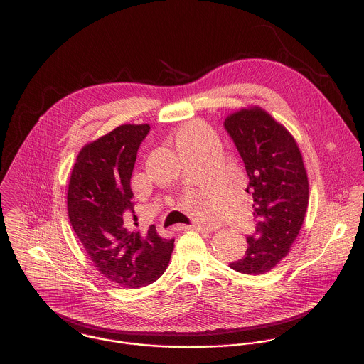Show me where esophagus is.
<instances>
[{"label":"esophagus","mask_w":364,"mask_h":364,"mask_svg":"<svg viewBox=\"0 0 364 364\" xmlns=\"http://www.w3.org/2000/svg\"><path fill=\"white\" fill-rule=\"evenodd\" d=\"M176 230H196V231H203V230H208V227L200 225V224H189V225H176Z\"/></svg>","instance_id":"obj_1"}]
</instances>
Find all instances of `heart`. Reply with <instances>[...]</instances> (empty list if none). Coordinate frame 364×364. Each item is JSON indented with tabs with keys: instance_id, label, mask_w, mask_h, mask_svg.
Instances as JSON below:
<instances>
[{
	"instance_id": "b5f03b06",
	"label": "heart",
	"mask_w": 364,
	"mask_h": 364,
	"mask_svg": "<svg viewBox=\"0 0 364 364\" xmlns=\"http://www.w3.org/2000/svg\"><path fill=\"white\" fill-rule=\"evenodd\" d=\"M188 129H189V127H188ZM188 129H185V130H188ZM185 130H183V132H185Z\"/></svg>"
}]
</instances>
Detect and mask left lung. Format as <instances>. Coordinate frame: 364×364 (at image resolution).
Here are the masks:
<instances>
[{
    "label": "left lung",
    "mask_w": 364,
    "mask_h": 364,
    "mask_svg": "<svg viewBox=\"0 0 364 364\" xmlns=\"http://www.w3.org/2000/svg\"><path fill=\"white\" fill-rule=\"evenodd\" d=\"M224 129L245 164L258 221L245 255L230 267L263 274L289 254L300 232L309 208L307 172L294 137L258 106L230 114Z\"/></svg>",
    "instance_id": "1"
}]
</instances>
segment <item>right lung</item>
Masks as SVG:
<instances>
[{
    "label": "right lung",
    "instance_id": "add662e5",
    "mask_svg": "<svg viewBox=\"0 0 364 364\" xmlns=\"http://www.w3.org/2000/svg\"><path fill=\"white\" fill-rule=\"evenodd\" d=\"M149 132V124H122L82 147L67 192L68 218L88 258L106 279L127 289L154 283L173 250V240L161 238L154 225L134 227L130 179Z\"/></svg>",
    "mask_w": 364,
    "mask_h": 364
}]
</instances>
